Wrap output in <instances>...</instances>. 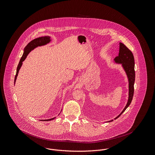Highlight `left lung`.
I'll return each instance as SVG.
<instances>
[{
    "label": "left lung",
    "instance_id": "obj_1",
    "mask_svg": "<svg viewBox=\"0 0 155 155\" xmlns=\"http://www.w3.org/2000/svg\"><path fill=\"white\" fill-rule=\"evenodd\" d=\"M119 53L118 56L114 59V62L117 64H120L124 72L127 75L129 83V95L128 100L122 112L114 119L118 118L125 110L129 107L131 103L134 93V83L135 81V72H134V56L132 52L122 43H119ZM114 120L108 121L107 122H112Z\"/></svg>",
    "mask_w": 155,
    "mask_h": 155
}]
</instances>
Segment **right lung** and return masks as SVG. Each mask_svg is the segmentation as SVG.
I'll return each instance as SVG.
<instances>
[{
    "label": "right lung",
    "instance_id": "right-lung-1",
    "mask_svg": "<svg viewBox=\"0 0 155 155\" xmlns=\"http://www.w3.org/2000/svg\"><path fill=\"white\" fill-rule=\"evenodd\" d=\"M51 41V37L49 36H42V37H39L38 38L35 39L27 45V46L24 49L23 54V55L21 58V60H20L19 63L18 64V66L17 67L16 74V76H15V81H14L15 84L16 82V80L17 79V77H18V73H19V71L21 69V66H22V64H23L22 62L26 59L28 54L31 52V51H33L34 49H35L36 48H37L38 46H41L46 45L48 43H49ZM55 118H56V117H53L52 119L41 120V121H50V120H52L54 119Z\"/></svg>",
    "mask_w": 155,
    "mask_h": 155
}]
</instances>
